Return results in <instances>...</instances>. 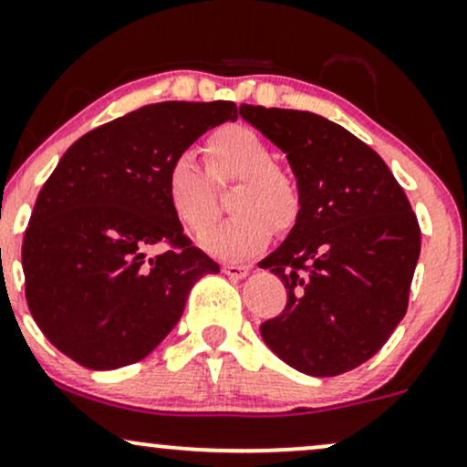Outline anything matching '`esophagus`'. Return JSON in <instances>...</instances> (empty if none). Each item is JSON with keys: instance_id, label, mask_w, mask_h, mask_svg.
<instances>
[{"instance_id": "obj_1", "label": "esophagus", "mask_w": 467, "mask_h": 467, "mask_svg": "<svg viewBox=\"0 0 467 467\" xmlns=\"http://www.w3.org/2000/svg\"><path fill=\"white\" fill-rule=\"evenodd\" d=\"M222 271L223 274H226L228 277H245L247 275V271H250V267H247V265H234V263H226V265H222Z\"/></svg>"}]
</instances>
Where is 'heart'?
I'll use <instances>...</instances> for the list:
<instances>
[{
	"label": "heart",
	"instance_id": "heart-1",
	"mask_svg": "<svg viewBox=\"0 0 467 467\" xmlns=\"http://www.w3.org/2000/svg\"><path fill=\"white\" fill-rule=\"evenodd\" d=\"M206 170L193 152H179L165 170V196L179 222L202 233L215 222V187L237 182L230 193L233 217L202 234V245L222 258H245L267 245L271 228L285 234L297 226L304 193L297 179L277 165V155L261 133L226 125L204 141Z\"/></svg>",
	"mask_w": 467,
	"mask_h": 467
}]
</instances>
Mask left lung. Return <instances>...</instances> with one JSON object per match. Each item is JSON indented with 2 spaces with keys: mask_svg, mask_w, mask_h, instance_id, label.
<instances>
[{
  "mask_svg": "<svg viewBox=\"0 0 467 467\" xmlns=\"http://www.w3.org/2000/svg\"><path fill=\"white\" fill-rule=\"evenodd\" d=\"M239 114L286 152L304 211L269 269L286 306L261 326L299 373L336 377L386 345L405 317L420 256V226L386 161L327 118L241 105Z\"/></svg>",
  "mask_w": 467,
  "mask_h": 467,
  "instance_id": "1",
  "label": "left lung"
}]
</instances>
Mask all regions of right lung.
Instances as JSON below:
<instances>
[{
    "instance_id": "right-lung-1",
    "label": "right lung",
    "mask_w": 467,
    "mask_h": 467,
    "mask_svg": "<svg viewBox=\"0 0 467 467\" xmlns=\"http://www.w3.org/2000/svg\"><path fill=\"white\" fill-rule=\"evenodd\" d=\"M226 120H237L233 101L144 105L64 152L21 247L29 312L64 356L92 370L140 362L179 323L192 286L220 271L182 233L165 170ZM152 246L162 252L149 257Z\"/></svg>"
}]
</instances>
